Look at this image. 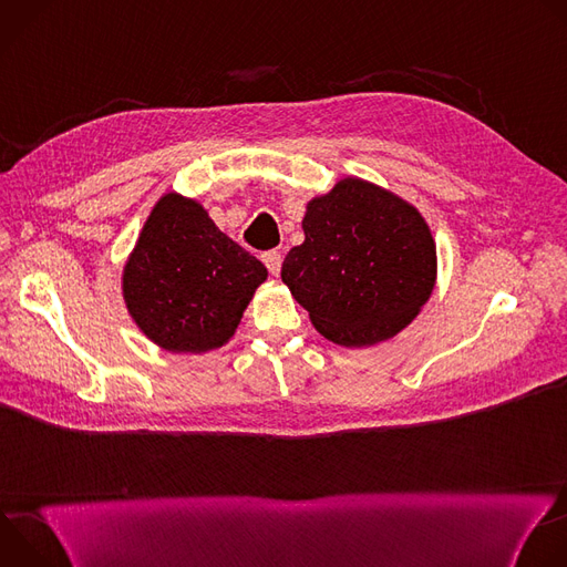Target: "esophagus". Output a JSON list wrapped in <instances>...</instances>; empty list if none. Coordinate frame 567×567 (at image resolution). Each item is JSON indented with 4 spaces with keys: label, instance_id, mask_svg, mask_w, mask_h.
<instances>
[{
    "label": "esophagus",
    "instance_id": "obj_1",
    "mask_svg": "<svg viewBox=\"0 0 567 567\" xmlns=\"http://www.w3.org/2000/svg\"><path fill=\"white\" fill-rule=\"evenodd\" d=\"M262 262L267 265L269 274L271 276H278L280 274V267H282V256L278 251H265L262 254Z\"/></svg>",
    "mask_w": 567,
    "mask_h": 567
}]
</instances>
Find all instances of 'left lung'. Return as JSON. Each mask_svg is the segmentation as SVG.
<instances>
[{
  "mask_svg": "<svg viewBox=\"0 0 567 567\" xmlns=\"http://www.w3.org/2000/svg\"><path fill=\"white\" fill-rule=\"evenodd\" d=\"M302 230L280 276L326 339L346 348L381 343L429 300L435 241L417 208L396 195L348 177L307 204Z\"/></svg>",
  "mask_w": 567,
  "mask_h": 567,
  "instance_id": "1",
  "label": "left lung"
}]
</instances>
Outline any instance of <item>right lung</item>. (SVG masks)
<instances>
[{"label":"right lung","mask_w":567,"mask_h":567,"mask_svg":"<svg viewBox=\"0 0 567 567\" xmlns=\"http://www.w3.org/2000/svg\"><path fill=\"white\" fill-rule=\"evenodd\" d=\"M267 280L265 265L175 193L147 217L123 274V296L143 334L168 352L224 346Z\"/></svg>","instance_id":"obj_1"}]
</instances>
